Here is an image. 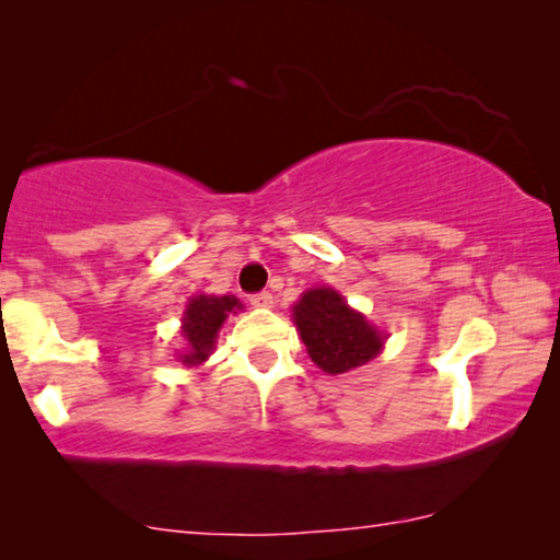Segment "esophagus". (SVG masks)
I'll return each instance as SVG.
<instances>
[{"label":"esophagus","mask_w":560,"mask_h":560,"mask_svg":"<svg viewBox=\"0 0 560 560\" xmlns=\"http://www.w3.org/2000/svg\"><path fill=\"white\" fill-rule=\"evenodd\" d=\"M252 308H272L275 305V298L270 293H255L249 298Z\"/></svg>","instance_id":"1"}]
</instances>
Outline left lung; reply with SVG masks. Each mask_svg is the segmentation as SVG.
Returning <instances> with one entry per match:
<instances>
[{
    "instance_id": "left-lung-1",
    "label": "left lung",
    "mask_w": 560,
    "mask_h": 560,
    "mask_svg": "<svg viewBox=\"0 0 560 560\" xmlns=\"http://www.w3.org/2000/svg\"><path fill=\"white\" fill-rule=\"evenodd\" d=\"M295 328L308 357L326 374H343L372 362L387 336L362 313L349 308L334 288H311L293 305Z\"/></svg>"
}]
</instances>
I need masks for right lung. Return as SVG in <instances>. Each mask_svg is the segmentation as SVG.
I'll list each match as a JSON object with an SVG mask.
<instances>
[{
  "label": "right lung",
  "mask_w": 560,
  "mask_h": 560,
  "mask_svg": "<svg viewBox=\"0 0 560 560\" xmlns=\"http://www.w3.org/2000/svg\"><path fill=\"white\" fill-rule=\"evenodd\" d=\"M242 311L240 298L234 295H194L183 313V339L186 351L178 359L186 366H198L209 359L217 347L219 328L224 326L229 313Z\"/></svg>",
  "instance_id": "add662e5"
}]
</instances>
